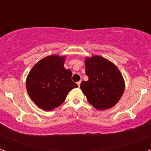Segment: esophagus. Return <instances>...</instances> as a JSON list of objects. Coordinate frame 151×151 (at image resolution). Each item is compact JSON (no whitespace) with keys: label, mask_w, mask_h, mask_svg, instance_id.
<instances>
[{"label":"esophagus","mask_w":151,"mask_h":151,"mask_svg":"<svg viewBox=\"0 0 151 151\" xmlns=\"http://www.w3.org/2000/svg\"><path fill=\"white\" fill-rule=\"evenodd\" d=\"M81 81H78V87H80V85H81Z\"/></svg>","instance_id":"34e87169"}]
</instances>
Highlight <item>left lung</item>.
I'll use <instances>...</instances> for the list:
<instances>
[{
    "label": "left lung",
    "instance_id": "obj_1",
    "mask_svg": "<svg viewBox=\"0 0 151 151\" xmlns=\"http://www.w3.org/2000/svg\"><path fill=\"white\" fill-rule=\"evenodd\" d=\"M87 81H82L81 89L90 104L97 110H106L115 106L124 91V81L114 64L99 56L85 59Z\"/></svg>",
    "mask_w": 151,
    "mask_h": 151
}]
</instances>
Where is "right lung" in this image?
I'll return each mask as SVG.
<instances>
[{
  "mask_svg": "<svg viewBox=\"0 0 151 151\" xmlns=\"http://www.w3.org/2000/svg\"><path fill=\"white\" fill-rule=\"evenodd\" d=\"M65 56L52 55L41 59L27 78V90L38 107L51 110L66 99L68 92L78 85L71 80L72 72L64 68Z\"/></svg>",
  "mask_w": 151,
  "mask_h": 151,
  "instance_id": "right-lung-1",
  "label": "right lung"
}]
</instances>
